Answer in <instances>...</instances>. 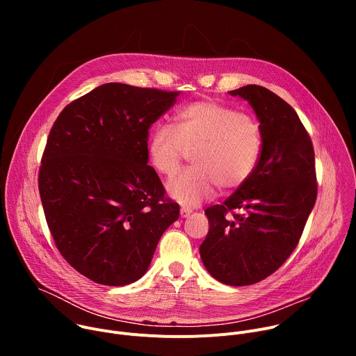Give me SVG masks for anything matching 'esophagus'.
<instances>
[{
  "label": "esophagus",
  "mask_w": 356,
  "mask_h": 356,
  "mask_svg": "<svg viewBox=\"0 0 356 356\" xmlns=\"http://www.w3.org/2000/svg\"><path fill=\"white\" fill-rule=\"evenodd\" d=\"M191 213H193L191 209H187V207H181V209H180V217H181V218H187Z\"/></svg>",
  "instance_id": "1"
}]
</instances>
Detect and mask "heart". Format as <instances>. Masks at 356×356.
I'll list each match as a JSON object with an SVG mask.
<instances>
[{
    "mask_svg": "<svg viewBox=\"0 0 356 356\" xmlns=\"http://www.w3.org/2000/svg\"><path fill=\"white\" fill-rule=\"evenodd\" d=\"M264 146L259 121L217 101H194L181 107L172 125L158 127L146 145L150 166L172 176L191 154L193 168L172 177L168 194L183 206L211 198L218 186L232 190L255 172Z\"/></svg>",
    "mask_w": 356,
    "mask_h": 356,
    "instance_id": "obj_1",
    "label": "heart"
}]
</instances>
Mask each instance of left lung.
Masks as SVG:
<instances>
[{
	"label": "left lung",
	"mask_w": 356,
	"mask_h": 356,
	"mask_svg": "<svg viewBox=\"0 0 356 356\" xmlns=\"http://www.w3.org/2000/svg\"><path fill=\"white\" fill-rule=\"evenodd\" d=\"M229 94L255 111L262 154L252 176L206 210L210 229L200 257L218 282L248 286L275 273L300 241L317 198L314 147L296 111L270 90L249 84Z\"/></svg>",
	"instance_id": "left-lung-1"
}]
</instances>
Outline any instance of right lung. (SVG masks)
Here are the masks:
<instances>
[{
	"mask_svg": "<svg viewBox=\"0 0 356 356\" xmlns=\"http://www.w3.org/2000/svg\"><path fill=\"white\" fill-rule=\"evenodd\" d=\"M177 95L107 83L67 104L49 132L38 180L46 222L69 265L98 284L140 279L179 218L146 152L150 125Z\"/></svg>",
	"mask_w": 356,
	"mask_h": 356,
	"instance_id": "1",
	"label": "right lung"
}]
</instances>
